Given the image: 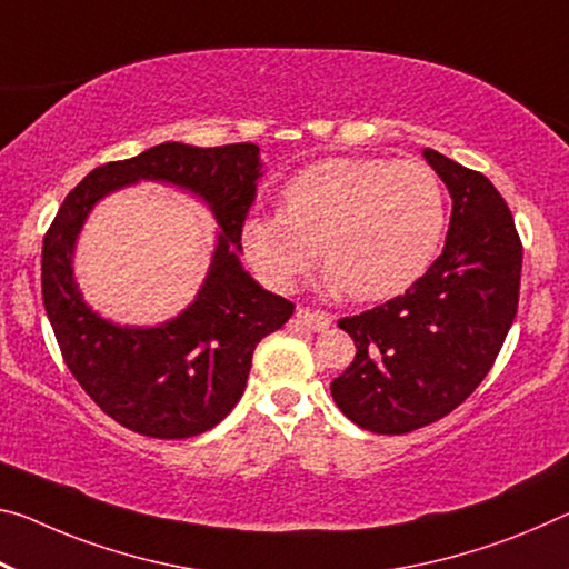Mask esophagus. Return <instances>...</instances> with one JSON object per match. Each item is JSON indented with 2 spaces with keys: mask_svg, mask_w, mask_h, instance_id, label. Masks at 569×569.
<instances>
[{
  "mask_svg": "<svg viewBox=\"0 0 569 569\" xmlns=\"http://www.w3.org/2000/svg\"><path fill=\"white\" fill-rule=\"evenodd\" d=\"M296 323H301L303 329H311V331H327L329 323H331V317L321 309H311V306H299V309H296Z\"/></svg>",
  "mask_w": 569,
  "mask_h": 569,
  "instance_id": "1",
  "label": "esophagus"
}]
</instances>
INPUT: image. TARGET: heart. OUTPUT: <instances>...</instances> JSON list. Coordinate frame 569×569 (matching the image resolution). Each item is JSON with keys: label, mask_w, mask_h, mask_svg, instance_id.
Listing matches in <instances>:
<instances>
[{"label": "heart", "mask_w": 569, "mask_h": 569, "mask_svg": "<svg viewBox=\"0 0 569 569\" xmlns=\"http://www.w3.org/2000/svg\"><path fill=\"white\" fill-rule=\"evenodd\" d=\"M446 224V189L426 161L327 159L286 184L281 212H252L240 236L270 283H291L319 250L331 288L382 301L426 273Z\"/></svg>", "instance_id": "obj_1"}]
</instances>
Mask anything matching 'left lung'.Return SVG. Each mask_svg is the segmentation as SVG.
<instances>
[{
  "instance_id": "8db88e82",
  "label": "left lung",
  "mask_w": 569,
  "mask_h": 569,
  "mask_svg": "<svg viewBox=\"0 0 569 569\" xmlns=\"http://www.w3.org/2000/svg\"><path fill=\"white\" fill-rule=\"evenodd\" d=\"M422 154L453 197L443 252L402 296L337 321L357 355L331 398L380 436L426 428L471 398L519 306L525 248L509 204L481 171Z\"/></svg>"
}]
</instances>
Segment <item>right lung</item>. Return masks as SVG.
Here are the masks:
<instances>
[{
  "label": "right lung",
  "mask_w": 569,
  "mask_h": 569,
  "mask_svg": "<svg viewBox=\"0 0 569 569\" xmlns=\"http://www.w3.org/2000/svg\"><path fill=\"white\" fill-rule=\"evenodd\" d=\"M256 143L200 149L167 141L96 167L60 204L42 240V303L70 375L108 418L139 436L179 440L210 430L246 390L252 351L296 306L240 268V232L256 202ZM139 178L192 188L211 202L223 236L198 301L154 330H121L79 299L69 258L79 224L103 193Z\"/></svg>",
  "instance_id": "obj_1"
}]
</instances>
